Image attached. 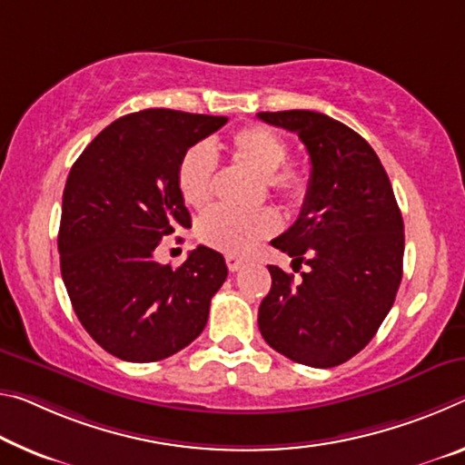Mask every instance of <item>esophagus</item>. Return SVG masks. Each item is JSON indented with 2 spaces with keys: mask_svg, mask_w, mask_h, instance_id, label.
I'll return each mask as SVG.
<instances>
[{
  "mask_svg": "<svg viewBox=\"0 0 465 465\" xmlns=\"http://www.w3.org/2000/svg\"><path fill=\"white\" fill-rule=\"evenodd\" d=\"M225 262H227V269H230L232 272L233 271H240L242 267H244V259L242 256H235V254H225Z\"/></svg>",
  "mask_w": 465,
  "mask_h": 465,
  "instance_id": "34e87169",
  "label": "esophagus"
}]
</instances>
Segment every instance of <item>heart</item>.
Listing matches in <instances>:
<instances>
[{"label": "heart", "instance_id": "b5f03b06", "mask_svg": "<svg viewBox=\"0 0 465 465\" xmlns=\"http://www.w3.org/2000/svg\"><path fill=\"white\" fill-rule=\"evenodd\" d=\"M223 151L240 165L261 175L264 186L290 203H300L308 193V173L298 163H285L287 143L264 126L235 130L225 144H196L183 153L178 167V188L183 203L193 209H204L213 201L215 154ZM279 215L272 209L232 211L213 209L198 223V238L206 246L227 254H244L261 240L277 232Z\"/></svg>", "mask_w": 465, "mask_h": 465}]
</instances>
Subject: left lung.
<instances>
[{
  "instance_id": "obj_1",
  "label": "left lung",
  "mask_w": 465,
  "mask_h": 465,
  "mask_svg": "<svg viewBox=\"0 0 465 465\" xmlns=\"http://www.w3.org/2000/svg\"><path fill=\"white\" fill-rule=\"evenodd\" d=\"M296 132L311 154V183L300 217L271 242L292 256L302 279L269 264L271 290L259 329L272 350L298 364L348 362L391 311L403 272V219L377 153L325 114L261 112Z\"/></svg>"
}]
</instances>
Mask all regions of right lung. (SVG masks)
<instances>
[{
  "label": "right lung",
  "mask_w": 465,
  "mask_h": 465,
  "mask_svg": "<svg viewBox=\"0 0 465 465\" xmlns=\"http://www.w3.org/2000/svg\"><path fill=\"white\" fill-rule=\"evenodd\" d=\"M227 117L144 109L97 134L72 165L57 235L64 285L86 333L126 362H157L203 333L225 259L198 246L178 269L154 261L190 227L178 167Z\"/></svg>",
  "instance_id": "right-lung-1"
}]
</instances>
